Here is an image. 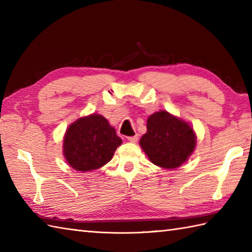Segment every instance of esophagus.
<instances>
[{
	"mask_svg": "<svg viewBox=\"0 0 252 252\" xmlns=\"http://www.w3.org/2000/svg\"><path fill=\"white\" fill-rule=\"evenodd\" d=\"M126 138H127V141L131 142V143H136L137 140H138V135L135 134L134 136H127Z\"/></svg>",
	"mask_w": 252,
	"mask_h": 252,
	"instance_id": "1",
	"label": "esophagus"
}]
</instances>
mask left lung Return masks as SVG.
Returning a JSON list of instances; mask_svg holds the SVG:
<instances>
[{"instance_id":"8db88e82","label":"left lung","mask_w":252,"mask_h":252,"mask_svg":"<svg viewBox=\"0 0 252 252\" xmlns=\"http://www.w3.org/2000/svg\"><path fill=\"white\" fill-rule=\"evenodd\" d=\"M140 145L154 164L175 169L194 152L196 135L186 121L160 110L148 117L147 132L141 137Z\"/></svg>"}]
</instances>
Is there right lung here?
Returning a JSON list of instances; mask_svg holds the SVG:
<instances>
[{
	"instance_id": "1",
	"label": "right lung",
	"mask_w": 252,
	"mask_h": 252,
	"mask_svg": "<svg viewBox=\"0 0 252 252\" xmlns=\"http://www.w3.org/2000/svg\"><path fill=\"white\" fill-rule=\"evenodd\" d=\"M122 143L105 117L92 114L72 122L65 133L63 153L77 171H92L109 162Z\"/></svg>"
}]
</instances>
